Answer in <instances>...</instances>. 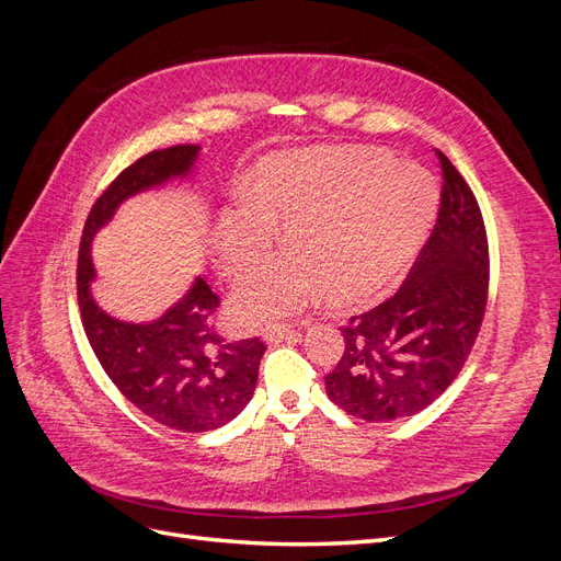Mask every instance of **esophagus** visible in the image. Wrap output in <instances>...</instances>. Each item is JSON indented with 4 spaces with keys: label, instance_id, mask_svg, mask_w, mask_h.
Returning <instances> with one entry per match:
<instances>
[{
    "label": "esophagus",
    "instance_id": "1",
    "mask_svg": "<svg viewBox=\"0 0 561 561\" xmlns=\"http://www.w3.org/2000/svg\"><path fill=\"white\" fill-rule=\"evenodd\" d=\"M299 332L297 330H293V328H287V325H274V328H268L266 332H264V342L266 344H280V342H299Z\"/></svg>",
    "mask_w": 561,
    "mask_h": 561
}]
</instances>
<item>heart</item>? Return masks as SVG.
<instances>
[{"mask_svg": "<svg viewBox=\"0 0 561 561\" xmlns=\"http://www.w3.org/2000/svg\"><path fill=\"white\" fill-rule=\"evenodd\" d=\"M435 182L383 151H297L268 159L250 201L219 215L213 257L225 276L257 266L285 217L290 252L243 278L231 297L239 325L304 311L320 295L339 307L381 293L414 257L435 213Z\"/></svg>", "mask_w": 561, "mask_h": 561, "instance_id": "heart-1", "label": "heart"}]
</instances>
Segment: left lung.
<instances>
[{
	"label": "left lung",
	"instance_id": "left-lung-1",
	"mask_svg": "<svg viewBox=\"0 0 561 561\" xmlns=\"http://www.w3.org/2000/svg\"><path fill=\"white\" fill-rule=\"evenodd\" d=\"M431 239L400 290L342 328L344 355L325 377L328 398L363 421L414 416L458 377L478 339L489 287L482 213L451 161Z\"/></svg>",
	"mask_w": 561,
	"mask_h": 561
}]
</instances>
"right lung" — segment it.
Listing matches in <instances>:
<instances>
[{
	"label": "right lung",
	"mask_w": 561,
	"mask_h": 561,
	"mask_svg": "<svg viewBox=\"0 0 561 561\" xmlns=\"http://www.w3.org/2000/svg\"><path fill=\"white\" fill-rule=\"evenodd\" d=\"M198 151V145H178L149 151L128 165L93 203L77 262L81 322L100 365L142 414L182 433L222 428L245 410L266 346L257 336L229 344L213 330L219 297L201 276L154 320L130 322L110 316L91 293V245L124 201L190 178Z\"/></svg>",
	"instance_id": "1"
}]
</instances>
